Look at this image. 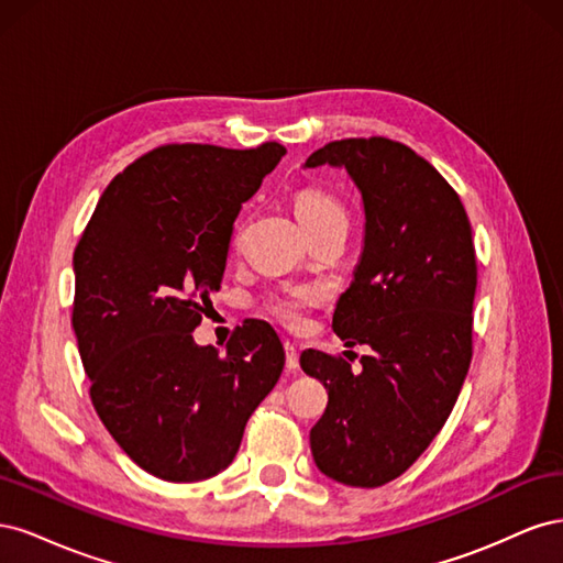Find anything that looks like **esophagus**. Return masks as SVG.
I'll use <instances>...</instances> for the list:
<instances>
[{
    "label": "esophagus",
    "instance_id": "obj_1",
    "mask_svg": "<svg viewBox=\"0 0 563 563\" xmlns=\"http://www.w3.org/2000/svg\"><path fill=\"white\" fill-rule=\"evenodd\" d=\"M284 350H286V368L288 371H298L300 368V360H298V350L294 343H284Z\"/></svg>",
    "mask_w": 563,
    "mask_h": 563
}]
</instances>
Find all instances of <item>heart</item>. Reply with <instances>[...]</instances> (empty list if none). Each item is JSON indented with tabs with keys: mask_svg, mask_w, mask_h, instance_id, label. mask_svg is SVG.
Returning a JSON list of instances; mask_svg holds the SVG:
<instances>
[{
	"mask_svg": "<svg viewBox=\"0 0 563 563\" xmlns=\"http://www.w3.org/2000/svg\"><path fill=\"white\" fill-rule=\"evenodd\" d=\"M294 211L300 220L305 234H314L321 230H345L347 232V211L335 197L321 190H300L294 197ZM236 242V236H234ZM319 300V291L312 286H288L269 291L263 298V308L269 317H275L288 329H302L308 323V312Z\"/></svg>",
	"mask_w": 563,
	"mask_h": 563,
	"instance_id": "1",
	"label": "heart"
}]
</instances>
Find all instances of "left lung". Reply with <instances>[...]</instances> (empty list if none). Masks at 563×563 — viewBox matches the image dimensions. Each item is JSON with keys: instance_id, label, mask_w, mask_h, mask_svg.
<instances>
[{"instance_id": "1", "label": "left lung", "mask_w": 563, "mask_h": 563, "mask_svg": "<svg viewBox=\"0 0 563 563\" xmlns=\"http://www.w3.org/2000/svg\"><path fill=\"white\" fill-rule=\"evenodd\" d=\"M360 187L362 261L340 296L333 331L368 345L362 371L305 350L300 366L329 389L310 432L317 467L345 486L397 479L444 428L472 362L476 255L463 201L437 168L397 141L371 135L323 145Z\"/></svg>"}]
</instances>
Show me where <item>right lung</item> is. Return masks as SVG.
<instances>
[{
	"instance_id": "1",
	"label": "right lung",
	"mask_w": 563,
	"mask_h": 563,
	"mask_svg": "<svg viewBox=\"0 0 563 563\" xmlns=\"http://www.w3.org/2000/svg\"><path fill=\"white\" fill-rule=\"evenodd\" d=\"M286 155L174 143L106 187L75 249L73 329L98 418L164 482L225 470L246 420L277 385L282 340L246 321L225 352L192 331L223 279L234 218Z\"/></svg>"
}]
</instances>
